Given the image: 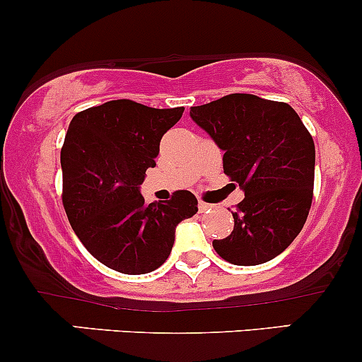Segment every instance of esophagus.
Wrapping results in <instances>:
<instances>
[{"label":"esophagus","mask_w":362,"mask_h":362,"mask_svg":"<svg viewBox=\"0 0 362 362\" xmlns=\"http://www.w3.org/2000/svg\"><path fill=\"white\" fill-rule=\"evenodd\" d=\"M210 208H211V204L204 203V201H199V204H197V210H199L201 213H204L206 210H210Z\"/></svg>","instance_id":"esophagus-1"}]
</instances>
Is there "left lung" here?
Here are the masks:
<instances>
[{"instance_id":"8db88e82","label":"left lung","mask_w":362,"mask_h":362,"mask_svg":"<svg viewBox=\"0 0 362 362\" xmlns=\"http://www.w3.org/2000/svg\"><path fill=\"white\" fill-rule=\"evenodd\" d=\"M191 117L223 151V173L245 191L232 213L234 230L215 239L213 248L234 265L272 260L291 245L309 216L312 135L286 102L250 93L191 107Z\"/></svg>"}]
</instances>
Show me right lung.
Returning <instances> with one entry per match:
<instances>
[{"mask_svg": "<svg viewBox=\"0 0 362 362\" xmlns=\"http://www.w3.org/2000/svg\"><path fill=\"white\" fill-rule=\"evenodd\" d=\"M182 112L119 98L72 117L60 151L64 210L83 246L112 271L136 276L161 267L175 227L197 213L189 191L151 204L139 191Z\"/></svg>", "mask_w": 362, "mask_h": 362, "instance_id": "right-lung-1", "label": "right lung"}]
</instances>
